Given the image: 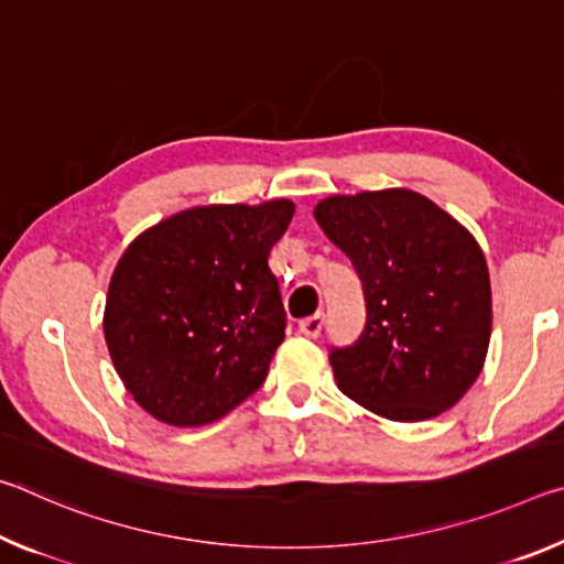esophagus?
I'll return each mask as SVG.
<instances>
[{
    "label": "esophagus",
    "mask_w": 564,
    "mask_h": 564,
    "mask_svg": "<svg viewBox=\"0 0 564 564\" xmlns=\"http://www.w3.org/2000/svg\"><path fill=\"white\" fill-rule=\"evenodd\" d=\"M323 326H326V316H323V313H316V316L303 318V321L299 323V330L303 333L305 338H318Z\"/></svg>",
    "instance_id": "1"
}]
</instances>
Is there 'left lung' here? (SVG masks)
I'll return each instance as SVG.
<instances>
[{"instance_id":"obj_1","label":"left lung","mask_w":564,"mask_h":564,"mask_svg":"<svg viewBox=\"0 0 564 564\" xmlns=\"http://www.w3.org/2000/svg\"><path fill=\"white\" fill-rule=\"evenodd\" d=\"M313 216L350 259L366 299L360 336L330 348L338 388L398 423L453 408L480 376L492 328L475 238L408 188L330 196Z\"/></svg>"}]
</instances>
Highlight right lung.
<instances>
[{"mask_svg": "<svg viewBox=\"0 0 564 564\" xmlns=\"http://www.w3.org/2000/svg\"><path fill=\"white\" fill-rule=\"evenodd\" d=\"M295 206H198L141 234L111 275L104 336L133 400L161 423H214L263 386L285 336L273 243Z\"/></svg>", "mask_w": 564, "mask_h": 564, "instance_id": "1", "label": "right lung"}]
</instances>
